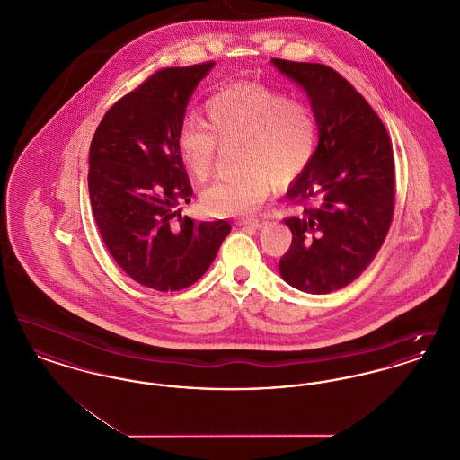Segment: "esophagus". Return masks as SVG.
Masks as SVG:
<instances>
[{"label": "esophagus", "instance_id": "34e87169", "mask_svg": "<svg viewBox=\"0 0 460 460\" xmlns=\"http://www.w3.org/2000/svg\"><path fill=\"white\" fill-rule=\"evenodd\" d=\"M238 226H243V227H252V229H261L263 224H265V219H241L236 222Z\"/></svg>", "mask_w": 460, "mask_h": 460}]
</instances>
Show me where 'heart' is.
I'll return each instance as SVG.
<instances>
[{"label":"heart","instance_id":"b5f03b06","mask_svg":"<svg viewBox=\"0 0 460 460\" xmlns=\"http://www.w3.org/2000/svg\"><path fill=\"white\" fill-rule=\"evenodd\" d=\"M203 111L207 124L184 120L175 136L181 160L203 182L216 165L220 145L240 143V175L203 193V208L217 217L253 214L272 184L286 188L310 167L319 143L314 110L262 84H238L212 94Z\"/></svg>","mask_w":460,"mask_h":460}]
</instances>
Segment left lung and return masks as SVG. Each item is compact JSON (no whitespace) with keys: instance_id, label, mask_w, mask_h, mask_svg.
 <instances>
[{"instance_id":"1","label":"left lung","mask_w":460,"mask_h":460,"mask_svg":"<svg viewBox=\"0 0 460 460\" xmlns=\"http://www.w3.org/2000/svg\"><path fill=\"white\" fill-rule=\"evenodd\" d=\"M305 89L319 124L314 160L288 191L293 240L279 261L288 285L324 295L355 281L386 238L394 208V146L366 98L323 64L272 58Z\"/></svg>"}]
</instances>
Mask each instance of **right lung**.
<instances>
[{
    "label": "right lung",
    "instance_id": "obj_1",
    "mask_svg": "<svg viewBox=\"0 0 460 460\" xmlns=\"http://www.w3.org/2000/svg\"><path fill=\"white\" fill-rule=\"evenodd\" d=\"M214 66L156 70L105 113L91 141L89 199L102 240L131 279L156 291L195 285L231 233L227 220L181 219L177 210L193 188L175 136Z\"/></svg>",
    "mask_w": 460,
    "mask_h": 460
}]
</instances>
